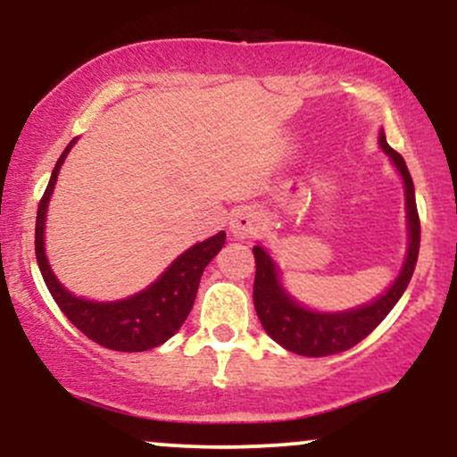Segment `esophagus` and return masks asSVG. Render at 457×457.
<instances>
[{
    "mask_svg": "<svg viewBox=\"0 0 457 457\" xmlns=\"http://www.w3.org/2000/svg\"><path fill=\"white\" fill-rule=\"evenodd\" d=\"M229 232H232L236 238H251L260 232V217L251 208H236L229 217Z\"/></svg>",
    "mask_w": 457,
    "mask_h": 457,
    "instance_id": "34e87169",
    "label": "esophagus"
}]
</instances>
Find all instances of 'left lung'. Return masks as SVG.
<instances>
[{
    "label": "left lung",
    "instance_id": "8db88e82",
    "mask_svg": "<svg viewBox=\"0 0 457 457\" xmlns=\"http://www.w3.org/2000/svg\"><path fill=\"white\" fill-rule=\"evenodd\" d=\"M380 148L391 156L395 167L400 170L406 185V208H408V255L403 269L395 283L371 305L353 309L344 313H316L301 307L281 290L277 279V269L272 260L266 255L262 246H253L255 255V281H253V305L266 333L290 353L303 356H330L345 353L353 345L363 342L386 313L395 307L403 290L411 283V277L417 266L419 245H421V221H419L417 202H414V185L411 171L403 162L400 152H395L386 144L385 133H380Z\"/></svg>",
    "mask_w": 457,
    "mask_h": 457
}]
</instances>
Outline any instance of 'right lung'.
Instances as JSON below:
<instances>
[{"label": "right lung", "mask_w": 457, "mask_h": 457, "mask_svg": "<svg viewBox=\"0 0 457 457\" xmlns=\"http://www.w3.org/2000/svg\"><path fill=\"white\" fill-rule=\"evenodd\" d=\"M72 144L75 141H71L57 159L49 185H46L38 204V217H36L38 269L43 272L46 287H49L51 296L62 309V313L92 342L101 344L103 348L118 350V353H144V350L156 348V345L167 342L187 320L193 303H195L204 269L225 245V232H219L204 243L193 245L162 272L159 279L152 283L148 290L139 292V295L115 303H92L86 298L72 296L51 272L43 246L46 204H49L60 167Z\"/></svg>", "instance_id": "obj_1"}]
</instances>
